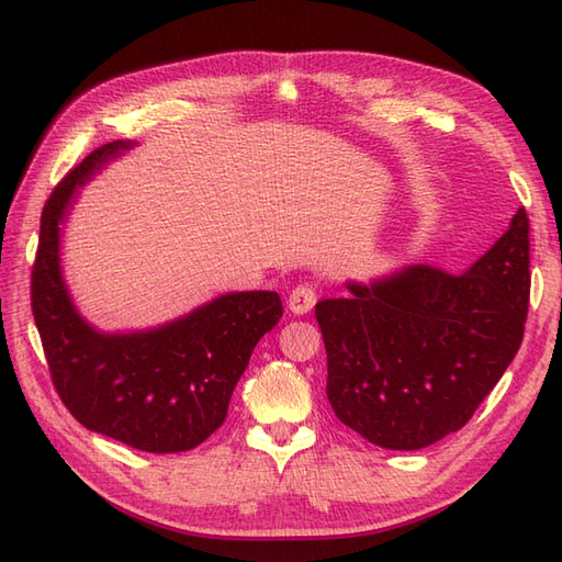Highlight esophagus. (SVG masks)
<instances>
[{"label":"esophagus","mask_w":562,"mask_h":562,"mask_svg":"<svg viewBox=\"0 0 562 562\" xmlns=\"http://www.w3.org/2000/svg\"><path fill=\"white\" fill-rule=\"evenodd\" d=\"M314 303H317V291L307 283L295 285L289 295V307L293 314H307L314 307Z\"/></svg>","instance_id":"1"}]
</instances>
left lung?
Here are the masks:
<instances>
[{"mask_svg": "<svg viewBox=\"0 0 562 562\" xmlns=\"http://www.w3.org/2000/svg\"><path fill=\"white\" fill-rule=\"evenodd\" d=\"M529 281V218L519 207L464 273L413 265L319 300L336 417L391 450L462 429L522 344Z\"/></svg>", "mask_w": 562, "mask_h": 562, "instance_id": "left-lung-1", "label": "left lung"}]
</instances>
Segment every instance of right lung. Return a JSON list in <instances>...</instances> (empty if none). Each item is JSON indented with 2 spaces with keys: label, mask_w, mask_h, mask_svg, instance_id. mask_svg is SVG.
Listing matches in <instances>:
<instances>
[{
  "label": "right lung",
  "mask_w": 562,
  "mask_h": 562,
  "mask_svg": "<svg viewBox=\"0 0 562 562\" xmlns=\"http://www.w3.org/2000/svg\"><path fill=\"white\" fill-rule=\"evenodd\" d=\"M131 147H98L54 188L40 218L33 317L54 389L86 429L145 453H181L222 427L257 340L279 324L283 305L273 291L226 293L131 334H102L80 317L61 277V224L76 188Z\"/></svg>",
  "instance_id": "add662e5"
}]
</instances>
